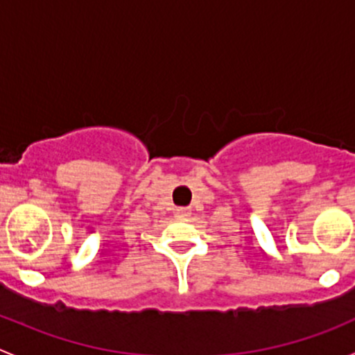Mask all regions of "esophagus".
<instances>
[{"mask_svg":"<svg viewBox=\"0 0 355 355\" xmlns=\"http://www.w3.org/2000/svg\"><path fill=\"white\" fill-rule=\"evenodd\" d=\"M189 213H191V209H189V207H178L177 209L178 216H189Z\"/></svg>","mask_w":355,"mask_h":355,"instance_id":"34e87169","label":"esophagus"}]
</instances>
